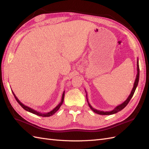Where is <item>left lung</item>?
<instances>
[{"instance_id":"1","label":"left lung","mask_w":149,"mask_h":149,"mask_svg":"<svg viewBox=\"0 0 149 149\" xmlns=\"http://www.w3.org/2000/svg\"><path fill=\"white\" fill-rule=\"evenodd\" d=\"M137 75H136V80H135V82H134V86H133V88L132 89L131 91V93H130V95L129 96V97H127V100H126L124 102H123L121 104L116 106L114 109L113 110H112L111 111H99V110H97L96 109H94V108H93L91 105L90 104L89 101H88V97H87V93L86 91V100H87V102H88V105L89 106V107L91 108V109L95 112V113L96 114H100V115H111V114H116L117 113V112H118L119 111H120L121 110H123L124 108L127 105V104L129 103V102L130 101V100H131V98L132 97L134 94V92L135 91H136V88L137 86L138 85V83H139V59L137 58Z\"/></svg>"}]
</instances>
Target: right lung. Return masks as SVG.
<instances>
[{
    "instance_id": "obj_1",
    "label": "right lung",
    "mask_w": 149,
    "mask_h": 149,
    "mask_svg": "<svg viewBox=\"0 0 149 149\" xmlns=\"http://www.w3.org/2000/svg\"><path fill=\"white\" fill-rule=\"evenodd\" d=\"M12 93H13V96H14V97H15V100H16L18 102V103H19V104L22 107V108H23V109H25V111H26L31 112V113H33V114H36V115L39 116H42V117H49V116H52V115H53L54 114H55V112H56L58 109H60V106H61L63 102V101H64V96H65V91H64L63 93L62 97H61V102L59 103V104H58L56 107L54 108V109H53L52 111H51L50 112H47V113H42V112H38V111H35V110H34V109H31V108L30 107H28V106H26L24 105L23 103H22V102L19 100V99H18V98L17 97V96H15V94H14V93L13 92V91H12Z\"/></svg>"
}]
</instances>
